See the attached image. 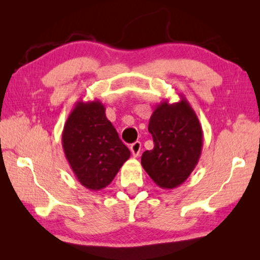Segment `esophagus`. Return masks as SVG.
Returning <instances> with one entry per match:
<instances>
[{"label": "esophagus", "instance_id": "1", "mask_svg": "<svg viewBox=\"0 0 260 260\" xmlns=\"http://www.w3.org/2000/svg\"><path fill=\"white\" fill-rule=\"evenodd\" d=\"M129 149H131L132 155H133L134 157H139L140 151H141V142H140V141H136V142H134L133 144H131Z\"/></svg>", "mask_w": 260, "mask_h": 260}]
</instances>
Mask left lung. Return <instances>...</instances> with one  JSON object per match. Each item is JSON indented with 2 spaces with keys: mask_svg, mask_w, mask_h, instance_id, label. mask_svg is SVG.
Masks as SVG:
<instances>
[{
  "mask_svg": "<svg viewBox=\"0 0 260 260\" xmlns=\"http://www.w3.org/2000/svg\"><path fill=\"white\" fill-rule=\"evenodd\" d=\"M153 149L143 152L141 164L158 187L174 189L195 170L203 148V131L199 117L183 95L180 101L165 100L149 120Z\"/></svg>",
  "mask_w": 260,
  "mask_h": 260,
  "instance_id": "1",
  "label": "left lung"
}]
</instances>
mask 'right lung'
<instances>
[{"mask_svg": "<svg viewBox=\"0 0 260 260\" xmlns=\"http://www.w3.org/2000/svg\"><path fill=\"white\" fill-rule=\"evenodd\" d=\"M61 146L78 181L95 191L109 186L131 156L99 100L78 101L64 125Z\"/></svg>", "mask_w": 260, "mask_h": 260, "instance_id": "obj_1", "label": "right lung"}]
</instances>
